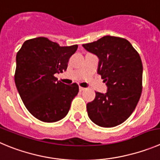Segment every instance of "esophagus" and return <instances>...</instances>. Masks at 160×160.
<instances>
[{"label":"esophagus","instance_id":"34e87169","mask_svg":"<svg viewBox=\"0 0 160 160\" xmlns=\"http://www.w3.org/2000/svg\"><path fill=\"white\" fill-rule=\"evenodd\" d=\"M79 89H80V92H83V91H84L85 90V88H83V87H79Z\"/></svg>","mask_w":160,"mask_h":160}]
</instances>
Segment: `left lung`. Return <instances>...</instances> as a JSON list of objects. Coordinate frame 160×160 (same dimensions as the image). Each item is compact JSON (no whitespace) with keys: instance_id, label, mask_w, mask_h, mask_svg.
<instances>
[{"instance_id":"1","label":"left lung","mask_w":160,"mask_h":160,"mask_svg":"<svg viewBox=\"0 0 160 160\" xmlns=\"http://www.w3.org/2000/svg\"><path fill=\"white\" fill-rule=\"evenodd\" d=\"M99 58L98 73L107 82L106 94L95 92L87 104L91 120L98 126L114 127L132 114L142 92L143 65L138 52L128 40L107 35L83 44Z\"/></svg>"}]
</instances>
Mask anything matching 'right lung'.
Here are the masks:
<instances>
[{
  "instance_id": "1",
  "label": "right lung",
  "mask_w": 160,
  "mask_h": 160,
  "mask_svg": "<svg viewBox=\"0 0 160 160\" xmlns=\"http://www.w3.org/2000/svg\"><path fill=\"white\" fill-rule=\"evenodd\" d=\"M78 46H60L45 37L23 42L16 54L15 83L28 111L44 122H55L66 116L77 83L65 84L55 77L68 67L70 57Z\"/></svg>"
}]
</instances>
